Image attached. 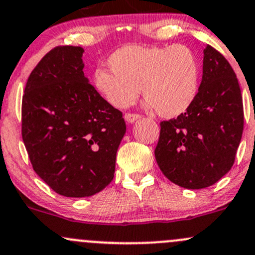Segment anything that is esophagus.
Instances as JSON below:
<instances>
[{
  "instance_id": "esophagus-1",
  "label": "esophagus",
  "mask_w": 255,
  "mask_h": 255,
  "mask_svg": "<svg viewBox=\"0 0 255 255\" xmlns=\"http://www.w3.org/2000/svg\"><path fill=\"white\" fill-rule=\"evenodd\" d=\"M139 119H140V115H136V114H126L125 115V120L127 121L128 123L135 122V121Z\"/></svg>"
}]
</instances>
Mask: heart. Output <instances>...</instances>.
<instances>
[{
	"mask_svg": "<svg viewBox=\"0 0 255 255\" xmlns=\"http://www.w3.org/2000/svg\"><path fill=\"white\" fill-rule=\"evenodd\" d=\"M111 69L96 68L94 87L111 105L128 107L143 92L145 105L166 119L181 116L199 92L200 69L195 53L186 45H128L109 58Z\"/></svg>",
	"mask_w": 255,
	"mask_h": 255,
	"instance_id": "obj_1",
	"label": "heart"
}]
</instances>
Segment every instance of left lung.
<instances>
[{
  "label": "left lung",
  "instance_id": "1",
  "mask_svg": "<svg viewBox=\"0 0 255 255\" xmlns=\"http://www.w3.org/2000/svg\"><path fill=\"white\" fill-rule=\"evenodd\" d=\"M243 103L231 64L210 45L203 58V78L188 111L160 123L155 159L171 182L202 189L231 170L243 132Z\"/></svg>",
  "mask_w": 255,
  "mask_h": 255
}]
</instances>
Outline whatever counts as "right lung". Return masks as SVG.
Masks as SVG:
<instances>
[{
  "instance_id": "add662e5",
  "label": "right lung",
  "mask_w": 255,
  "mask_h": 255,
  "mask_svg": "<svg viewBox=\"0 0 255 255\" xmlns=\"http://www.w3.org/2000/svg\"><path fill=\"white\" fill-rule=\"evenodd\" d=\"M83 47L58 46L29 76L21 135L37 176L58 194L84 198L114 179L126 133L122 112L84 76Z\"/></svg>"
}]
</instances>
